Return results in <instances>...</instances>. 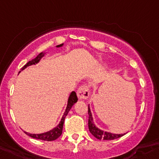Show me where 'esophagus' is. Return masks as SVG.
Instances as JSON below:
<instances>
[{"instance_id": "1", "label": "esophagus", "mask_w": 159, "mask_h": 159, "mask_svg": "<svg viewBox=\"0 0 159 159\" xmlns=\"http://www.w3.org/2000/svg\"><path fill=\"white\" fill-rule=\"evenodd\" d=\"M77 95H78V97L79 98V100H86V99H88L89 96V88L85 85L81 86L78 89Z\"/></svg>"}]
</instances>
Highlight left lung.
<instances>
[{
    "mask_svg": "<svg viewBox=\"0 0 159 159\" xmlns=\"http://www.w3.org/2000/svg\"><path fill=\"white\" fill-rule=\"evenodd\" d=\"M88 109H89V123H88L89 129L90 133H91L95 137L97 138L98 140H115V139H118V138L124 136L125 134H126V133H120V134L112 133L107 131H103V129H100V128H98L96 125H95L94 121H93V115H92L89 104Z\"/></svg>",
    "mask_w": 159,
    "mask_h": 159,
    "instance_id": "1",
    "label": "left lung"
}]
</instances>
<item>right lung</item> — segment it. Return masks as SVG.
Here are the masks:
<instances>
[{
	"instance_id": "right-lung-1",
	"label": "right lung",
	"mask_w": 159,
	"mask_h": 159,
	"mask_svg": "<svg viewBox=\"0 0 159 159\" xmlns=\"http://www.w3.org/2000/svg\"><path fill=\"white\" fill-rule=\"evenodd\" d=\"M63 43L61 44H59V45H56V48H61L63 46ZM45 54V52H42L40 54H38L37 56V57H35L34 59H33L32 60L28 62L23 68H22V70L24 69H26L27 66H32V65H36L41 61V59H42L44 56ZM78 102V97H77V95L75 92H71L69 95V97H68L67 100V104H66V109H65L64 113L63 115L62 116L61 120L59 121V124L56 125L55 128H53L52 129L49 130L48 132H45V133H38V134H35V133H29L27 132H24L26 135H28L29 136L32 138H34V139H38V140H46V141H52V140H56L57 138H59V136H61L62 132H63V123H64V120L66 116L67 115L68 112L70 111V110L71 109V107H73V105L75 104V103Z\"/></svg>"
}]
</instances>
